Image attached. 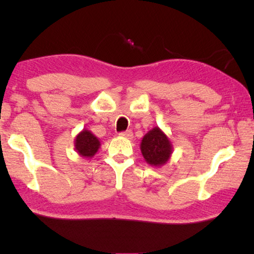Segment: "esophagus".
<instances>
[{
    "label": "esophagus",
    "mask_w": 254,
    "mask_h": 254,
    "mask_svg": "<svg viewBox=\"0 0 254 254\" xmlns=\"http://www.w3.org/2000/svg\"><path fill=\"white\" fill-rule=\"evenodd\" d=\"M120 135L123 136V137H127V139H132L133 132H132V130H127V131L120 133Z\"/></svg>",
    "instance_id": "1"
}]
</instances>
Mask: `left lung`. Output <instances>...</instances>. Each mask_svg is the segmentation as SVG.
Segmentation results:
<instances>
[{"label":"left lung","instance_id":"left-lung-1","mask_svg":"<svg viewBox=\"0 0 254 254\" xmlns=\"http://www.w3.org/2000/svg\"><path fill=\"white\" fill-rule=\"evenodd\" d=\"M140 148L144 160L149 165L156 167L167 163L173 153V144L158 127L143 136Z\"/></svg>","mask_w":254,"mask_h":254}]
</instances>
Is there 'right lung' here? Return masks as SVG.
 I'll use <instances>...</instances> for the list:
<instances>
[{
  "label": "right lung",
  "instance_id": "1",
  "mask_svg": "<svg viewBox=\"0 0 254 254\" xmlns=\"http://www.w3.org/2000/svg\"><path fill=\"white\" fill-rule=\"evenodd\" d=\"M100 145V140L88 130L79 132L75 139L76 151L84 158H92L98 151Z\"/></svg>",
  "mask_w": 254,
  "mask_h": 254
}]
</instances>
